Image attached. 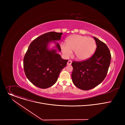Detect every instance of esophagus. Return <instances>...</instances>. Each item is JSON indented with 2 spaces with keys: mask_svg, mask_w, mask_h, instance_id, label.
Here are the masks:
<instances>
[{
  "mask_svg": "<svg viewBox=\"0 0 125 125\" xmlns=\"http://www.w3.org/2000/svg\"><path fill=\"white\" fill-rule=\"evenodd\" d=\"M72 63V61L71 60H68L67 62V65H70Z\"/></svg>",
  "mask_w": 125,
  "mask_h": 125,
  "instance_id": "1",
  "label": "esophagus"
}]
</instances>
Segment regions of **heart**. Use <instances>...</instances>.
Listing matches in <instances>:
<instances>
[{
	"instance_id": "1",
	"label": "heart",
	"mask_w": 125,
	"mask_h": 125,
	"mask_svg": "<svg viewBox=\"0 0 125 125\" xmlns=\"http://www.w3.org/2000/svg\"><path fill=\"white\" fill-rule=\"evenodd\" d=\"M66 45H61V51L65 58L69 57L74 51V55L78 60H84L92 56L94 52L96 43L91 37L80 35H73L66 40Z\"/></svg>"
}]
</instances>
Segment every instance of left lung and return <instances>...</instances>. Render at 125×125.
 <instances>
[{"label":"left lung","mask_w":125,"mask_h":125,"mask_svg":"<svg viewBox=\"0 0 125 125\" xmlns=\"http://www.w3.org/2000/svg\"><path fill=\"white\" fill-rule=\"evenodd\" d=\"M97 48L94 55L86 60L71 63V77L75 86L83 90L96 87L105 78L111 60V54L105 43L95 37Z\"/></svg>","instance_id":"8db88e82"}]
</instances>
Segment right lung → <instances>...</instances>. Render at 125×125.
<instances>
[{"label": "right lung", "instance_id": "obj_1", "mask_svg": "<svg viewBox=\"0 0 125 125\" xmlns=\"http://www.w3.org/2000/svg\"><path fill=\"white\" fill-rule=\"evenodd\" d=\"M62 33L50 32L38 36L29 46L23 60L25 73L34 86L47 89L54 84L61 71L66 66L68 60H64L57 53V50L48 49L53 41L56 48L61 51L59 44Z\"/></svg>", "mask_w": 125, "mask_h": 125}]
</instances>
